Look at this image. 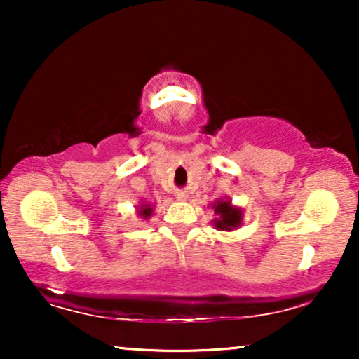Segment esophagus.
Returning a JSON list of instances; mask_svg holds the SVG:
<instances>
[{
  "label": "esophagus",
  "mask_w": 359,
  "mask_h": 359,
  "mask_svg": "<svg viewBox=\"0 0 359 359\" xmlns=\"http://www.w3.org/2000/svg\"><path fill=\"white\" fill-rule=\"evenodd\" d=\"M175 198L178 201H186V199H188V194H186L184 191H178V193L175 194Z\"/></svg>",
  "instance_id": "esophagus-1"
}]
</instances>
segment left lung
Returning <instances> with one entry per match:
<instances>
[{"instance_id": "8db88e82", "label": "left lung", "mask_w": 359, "mask_h": 359, "mask_svg": "<svg viewBox=\"0 0 359 359\" xmlns=\"http://www.w3.org/2000/svg\"><path fill=\"white\" fill-rule=\"evenodd\" d=\"M214 214L219 215L217 219H214V227L220 230V232H232L233 229H238L242 225V209L232 205L230 199H217L212 204Z\"/></svg>"}]
</instances>
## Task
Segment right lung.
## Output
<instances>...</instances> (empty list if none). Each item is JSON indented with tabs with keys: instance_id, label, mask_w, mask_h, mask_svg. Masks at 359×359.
Returning <instances> with one entry per match:
<instances>
[{
	"instance_id": "obj_1",
	"label": "right lung",
	"mask_w": 359,
	"mask_h": 359,
	"mask_svg": "<svg viewBox=\"0 0 359 359\" xmlns=\"http://www.w3.org/2000/svg\"><path fill=\"white\" fill-rule=\"evenodd\" d=\"M137 215L142 219H150L154 215V205L145 203V201H140V204L137 205Z\"/></svg>"
}]
</instances>
